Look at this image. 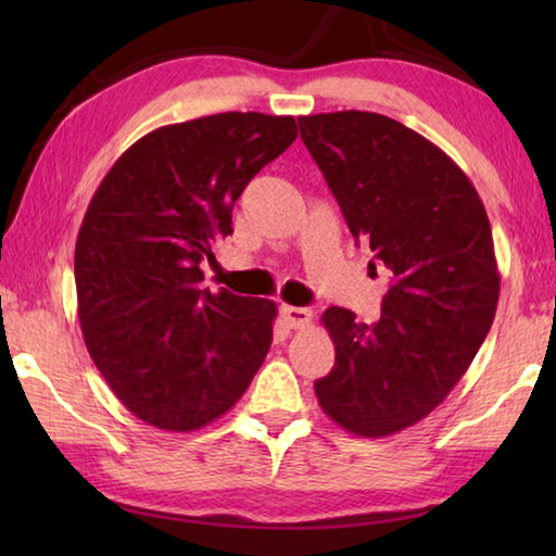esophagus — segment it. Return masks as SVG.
Returning a JSON list of instances; mask_svg holds the SVG:
<instances>
[{"instance_id": "34e87169", "label": "esophagus", "mask_w": 556, "mask_h": 556, "mask_svg": "<svg viewBox=\"0 0 556 556\" xmlns=\"http://www.w3.org/2000/svg\"><path fill=\"white\" fill-rule=\"evenodd\" d=\"M281 318H285V324L289 328H306L312 324V308H304V306H281L279 308Z\"/></svg>"}]
</instances>
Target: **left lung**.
<instances>
[{"label":"left lung","mask_w":556,"mask_h":556,"mask_svg":"<svg viewBox=\"0 0 556 556\" xmlns=\"http://www.w3.org/2000/svg\"><path fill=\"white\" fill-rule=\"evenodd\" d=\"M299 127L353 238L390 271L375 324L324 312L336 365L314 382L316 397L355 437L397 434L446 400L491 331L501 294L491 223L454 159L397 119L343 110Z\"/></svg>","instance_id":"obj_1"}]
</instances>
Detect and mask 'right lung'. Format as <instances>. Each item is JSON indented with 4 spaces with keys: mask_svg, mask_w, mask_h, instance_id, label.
Returning a JSON list of instances; mask_svg holds the SVG:
<instances>
[{
    "mask_svg": "<svg viewBox=\"0 0 556 556\" xmlns=\"http://www.w3.org/2000/svg\"><path fill=\"white\" fill-rule=\"evenodd\" d=\"M296 139L294 117L220 112L149 131L102 178L75 242L83 338L125 407L195 431L265 363L277 304L201 289L232 205Z\"/></svg>",
    "mask_w": 556,
    "mask_h": 556,
    "instance_id": "add662e5",
    "label": "right lung"
}]
</instances>
